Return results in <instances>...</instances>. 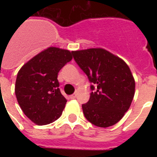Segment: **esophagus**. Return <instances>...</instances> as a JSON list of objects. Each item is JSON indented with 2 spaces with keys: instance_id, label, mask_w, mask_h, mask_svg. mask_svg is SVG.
Instances as JSON below:
<instances>
[{
  "instance_id": "obj_1",
  "label": "esophagus",
  "mask_w": 157,
  "mask_h": 157,
  "mask_svg": "<svg viewBox=\"0 0 157 157\" xmlns=\"http://www.w3.org/2000/svg\"><path fill=\"white\" fill-rule=\"evenodd\" d=\"M69 98H71V99H75V98H76V94L74 93L73 94H71V95H70V97Z\"/></svg>"
}]
</instances>
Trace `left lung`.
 <instances>
[{
    "label": "left lung",
    "instance_id": "obj_1",
    "mask_svg": "<svg viewBox=\"0 0 157 157\" xmlns=\"http://www.w3.org/2000/svg\"><path fill=\"white\" fill-rule=\"evenodd\" d=\"M71 53L92 83L90 99L82 104L86 118L98 127L117 124L134 96L135 82L129 66L119 57L100 48Z\"/></svg>",
    "mask_w": 157,
    "mask_h": 157
}]
</instances>
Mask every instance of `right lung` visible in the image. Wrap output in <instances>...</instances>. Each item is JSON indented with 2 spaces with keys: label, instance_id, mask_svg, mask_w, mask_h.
I'll list each match as a JSON object with an SVG mask.
<instances>
[{
  "label": "right lung",
  "instance_id": "add662e5",
  "mask_svg": "<svg viewBox=\"0 0 157 157\" xmlns=\"http://www.w3.org/2000/svg\"><path fill=\"white\" fill-rule=\"evenodd\" d=\"M69 50L50 47L18 71L15 95L23 113L39 125L52 123L63 113L67 99L59 90L58 73L72 59Z\"/></svg>",
  "mask_w": 157,
  "mask_h": 157
}]
</instances>
